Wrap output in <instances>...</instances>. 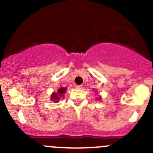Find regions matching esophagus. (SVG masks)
I'll return each instance as SVG.
<instances>
[{"mask_svg":"<svg viewBox=\"0 0 153 153\" xmlns=\"http://www.w3.org/2000/svg\"><path fill=\"white\" fill-rule=\"evenodd\" d=\"M75 88H76L77 89H81V88H82V85H76V86H75Z\"/></svg>","mask_w":153,"mask_h":153,"instance_id":"34e87169","label":"esophagus"}]
</instances>
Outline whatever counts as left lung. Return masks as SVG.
I'll return each instance as SVG.
<instances>
[{"label":"left lung","instance_id":"left-lung-1","mask_svg":"<svg viewBox=\"0 0 153 153\" xmlns=\"http://www.w3.org/2000/svg\"><path fill=\"white\" fill-rule=\"evenodd\" d=\"M99 98H100V97H99Z\"/></svg>","mask_w":153,"mask_h":153}]
</instances>
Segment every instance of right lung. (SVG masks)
<instances>
[{"label":"right lung","mask_w":153,"mask_h":153,"mask_svg":"<svg viewBox=\"0 0 153 153\" xmlns=\"http://www.w3.org/2000/svg\"><path fill=\"white\" fill-rule=\"evenodd\" d=\"M66 89L67 88H64V87L59 88L57 93L54 92L53 94H52V96H51V100L53 101H55V103L58 102L59 98H61L62 96H64L65 93L66 91Z\"/></svg>","instance_id":"add662e5"}]
</instances>
